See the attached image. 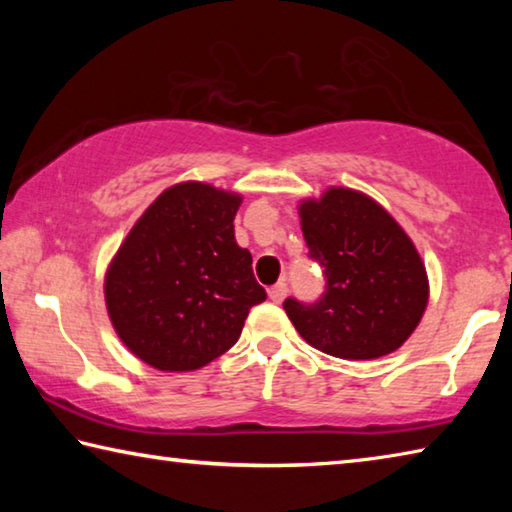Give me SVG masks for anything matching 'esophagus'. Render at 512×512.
<instances>
[{
    "label": "esophagus",
    "mask_w": 512,
    "mask_h": 512,
    "mask_svg": "<svg viewBox=\"0 0 512 512\" xmlns=\"http://www.w3.org/2000/svg\"><path fill=\"white\" fill-rule=\"evenodd\" d=\"M287 291H289L287 284H284V282H277L275 287L268 289V298H271V300L275 302V305H280V302H282L284 298H287Z\"/></svg>",
    "instance_id": "34e87169"
}]
</instances>
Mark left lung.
I'll return each instance as SVG.
<instances>
[{"mask_svg":"<svg viewBox=\"0 0 512 512\" xmlns=\"http://www.w3.org/2000/svg\"><path fill=\"white\" fill-rule=\"evenodd\" d=\"M309 259L323 268L316 302L284 300L302 339L341 359H377L418 327L429 298L418 250L384 207L352 189L300 205Z\"/></svg>","mask_w":512,"mask_h":512,"instance_id":"obj_1","label":"left lung"}]
</instances>
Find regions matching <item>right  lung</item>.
<instances>
[{"label":"right lung","mask_w":512,"mask_h":512,"mask_svg":"<svg viewBox=\"0 0 512 512\" xmlns=\"http://www.w3.org/2000/svg\"><path fill=\"white\" fill-rule=\"evenodd\" d=\"M241 196L203 183L167 189L128 232L106 275L119 339L169 372L203 368L237 343L266 300L253 255L235 241Z\"/></svg>","instance_id":"obj_1"}]
</instances>
